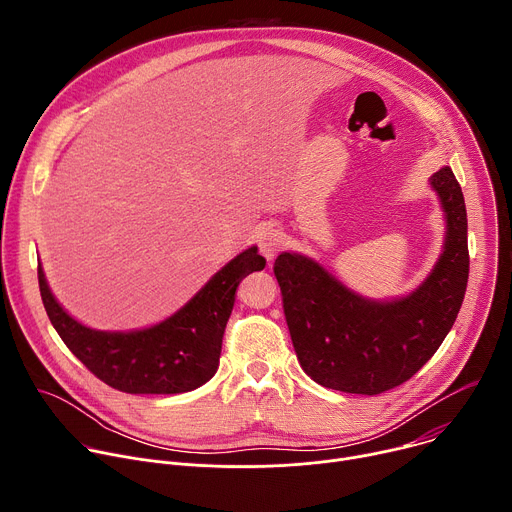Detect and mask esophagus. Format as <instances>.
<instances>
[{"mask_svg": "<svg viewBox=\"0 0 512 512\" xmlns=\"http://www.w3.org/2000/svg\"><path fill=\"white\" fill-rule=\"evenodd\" d=\"M257 245H259V251L261 255L271 261L283 247V233L273 229V227H265L257 233Z\"/></svg>", "mask_w": 512, "mask_h": 512, "instance_id": "esophagus-1", "label": "esophagus"}]
</instances>
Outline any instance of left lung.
<instances>
[{
	"mask_svg": "<svg viewBox=\"0 0 512 512\" xmlns=\"http://www.w3.org/2000/svg\"><path fill=\"white\" fill-rule=\"evenodd\" d=\"M442 200L446 247L429 277L395 302H371L304 255L281 253L273 273L298 360L318 385L379 395L409 381L440 348L464 302L470 255L462 188L452 168L431 176Z\"/></svg>",
	"mask_w": 512,
	"mask_h": 512,
	"instance_id": "1",
	"label": "left lung"
}]
</instances>
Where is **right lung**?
I'll return each mask as SVG.
<instances>
[{
  "mask_svg": "<svg viewBox=\"0 0 512 512\" xmlns=\"http://www.w3.org/2000/svg\"><path fill=\"white\" fill-rule=\"evenodd\" d=\"M263 267L265 259L257 247L243 251L180 312L137 332H99L70 318L50 294L40 265L38 285L54 330L97 379L123 393L176 395L212 379L237 287L243 277Z\"/></svg>",
  "mask_w": 512,
  "mask_h": 512,
  "instance_id": "obj_1",
  "label": "right lung"
}]
</instances>
